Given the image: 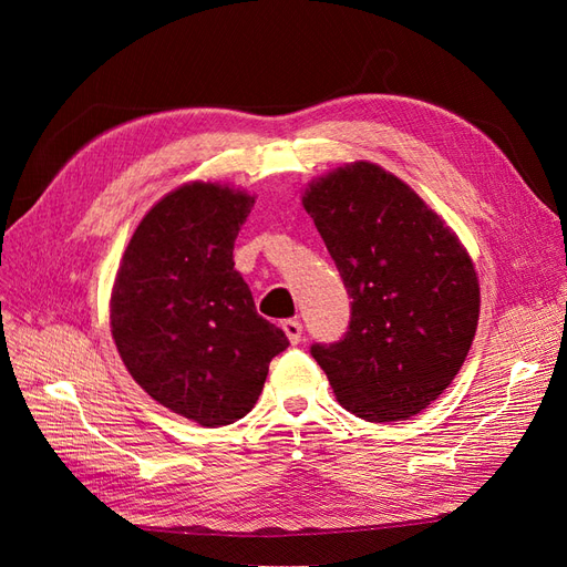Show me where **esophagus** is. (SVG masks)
<instances>
[{"label": "esophagus", "instance_id": "1", "mask_svg": "<svg viewBox=\"0 0 567 567\" xmlns=\"http://www.w3.org/2000/svg\"><path fill=\"white\" fill-rule=\"evenodd\" d=\"M281 329H284V333H286V338L293 342V346H298V342L302 340V323L298 321V319H286L284 323H281Z\"/></svg>", "mask_w": 567, "mask_h": 567}]
</instances>
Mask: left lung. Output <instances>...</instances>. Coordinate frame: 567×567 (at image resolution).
<instances>
[{"instance_id":"obj_1","label":"left lung","mask_w":567,"mask_h":567,"mask_svg":"<svg viewBox=\"0 0 567 567\" xmlns=\"http://www.w3.org/2000/svg\"><path fill=\"white\" fill-rule=\"evenodd\" d=\"M302 205L352 298L346 338L312 346L336 400L371 423L421 414L473 346L480 284L468 250L414 188L369 161L312 179Z\"/></svg>"}]
</instances>
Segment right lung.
<instances>
[{"label":"right lung","mask_w":567,"mask_h":567,"mask_svg":"<svg viewBox=\"0 0 567 567\" xmlns=\"http://www.w3.org/2000/svg\"><path fill=\"white\" fill-rule=\"evenodd\" d=\"M252 203L219 182L177 186L136 225L111 290V333L132 379L203 427L244 419L288 348L234 269Z\"/></svg>","instance_id":"1"}]
</instances>
